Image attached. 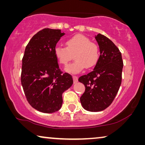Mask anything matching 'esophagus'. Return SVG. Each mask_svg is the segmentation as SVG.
Here are the masks:
<instances>
[{
    "mask_svg": "<svg viewBox=\"0 0 145 145\" xmlns=\"http://www.w3.org/2000/svg\"><path fill=\"white\" fill-rule=\"evenodd\" d=\"M72 78H73V80H74V83H76L78 82V77L77 76H72Z\"/></svg>",
    "mask_w": 145,
    "mask_h": 145,
    "instance_id": "1",
    "label": "esophagus"
}]
</instances>
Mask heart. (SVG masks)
<instances>
[{
	"label": "heart",
	"mask_w": 145,
	"mask_h": 145,
	"mask_svg": "<svg viewBox=\"0 0 145 145\" xmlns=\"http://www.w3.org/2000/svg\"><path fill=\"white\" fill-rule=\"evenodd\" d=\"M67 47L57 46L54 55L61 65L67 66L74 55V63L69 65L65 71L71 74H78L85 68L90 69L98 63L100 53L96 44L82 34H76L65 41Z\"/></svg>",
	"instance_id": "heart-1"
}]
</instances>
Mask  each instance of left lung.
I'll list each match as a JSON object with an SVG mask.
<instances>
[{
	"instance_id": "8db88e82",
	"label": "left lung",
	"mask_w": 145,
	"mask_h": 145,
	"mask_svg": "<svg viewBox=\"0 0 145 145\" xmlns=\"http://www.w3.org/2000/svg\"><path fill=\"white\" fill-rule=\"evenodd\" d=\"M95 39L100 48L98 63L94 71L78 78L86 88L81 105L92 112L104 110L114 101L121 84L123 67L121 53L110 39L100 33Z\"/></svg>"
}]
</instances>
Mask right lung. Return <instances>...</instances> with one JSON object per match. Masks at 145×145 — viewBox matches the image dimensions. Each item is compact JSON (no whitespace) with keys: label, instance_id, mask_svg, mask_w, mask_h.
I'll use <instances>...</instances> for the list:
<instances>
[{"label":"right lung","instance_id":"add662e5","mask_svg":"<svg viewBox=\"0 0 145 145\" xmlns=\"http://www.w3.org/2000/svg\"><path fill=\"white\" fill-rule=\"evenodd\" d=\"M65 33L45 28L35 34L25 47L21 82L27 102L39 112L51 114L61 108L62 95L73 84L71 75L62 73L54 49Z\"/></svg>","mask_w":145,"mask_h":145}]
</instances>
